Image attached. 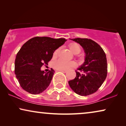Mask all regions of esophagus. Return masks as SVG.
I'll return each mask as SVG.
<instances>
[{"mask_svg":"<svg viewBox=\"0 0 126 126\" xmlns=\"http://www.w3.org/2000/svg\"><path fill=\"white\" fill-rule=\"evenodd\" d=\"M58 72H63V73H66L67 70H57Z\"/></svg>","mask_w":126,"mask_h":126,"instance_id":"obj_1","label":"esophagus"}]
</instances>
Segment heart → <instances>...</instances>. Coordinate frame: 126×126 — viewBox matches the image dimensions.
<instances>
[{"label":"heart","instance_id":"obj_1","mask_svg":"<svg viewBox=\"0 0 126 126\" xmlns=\"http://www.w3.org/2000/svg\"><path fill=\"white\" fill-rule=\"evenodd\" d=\"M70 51L73 54H77L81 51V47L80 45L76 43H72L69 45ZM59 52V49H57L53 53V56L56 58ZM53 66L56 69L58 70H66L70 68H74L76 66V63L74 61H66L65 60L60 59L54 62Z\"/></svg>","mask_w":126,"mask_h":126}]
</instances>
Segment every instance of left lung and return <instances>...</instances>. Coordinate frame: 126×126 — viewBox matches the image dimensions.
Returning <instances> with one entry per match:
<instances>
[{
  "mask_svg": "<svg viewBox=\"0 0 126 126\" xmlns=\"http://www.w3.org/2000/svg\"><path fill=\"white\" fill-rule=\"evenodd\" d=\"M79 43L85 53V62L76 70V77L68 81L76 94L88 96L96 92L101 87L107 75L106 53L99 44L88 38L71 39Z\"/></svg>",
  "mask_w": 126,
  "mask_h": 126,
  "instance_id": "left-lung-1",
  "label": "left lung"
}]
</instances>
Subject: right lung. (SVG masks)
<instances>
[{
  "mask_svg": "<svg viewBox=\"0 0 126 126\" xmlns=\"http://www.w3.org/2000/svg\"><path fill=\"white\" fill-rule=\"evenodd\" d=\"M65 38L54 39L35 37L27 41L17 53L15 61V74L20 87L32 94H41L49 87L54 70H41L48 65L56 50L64 44Z\"/></svg>",
  "mask_w": 126,
  "mask_h": 126,
  "instance_id": "obj_1",
  "label": "right lung"
}]
</instances>
